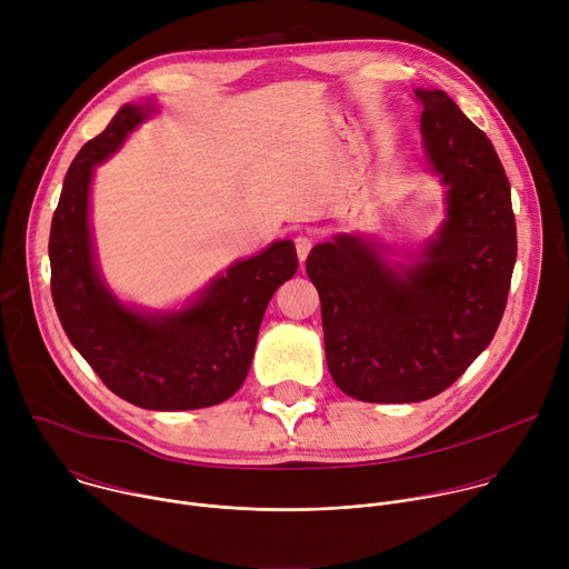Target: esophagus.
I'll list each match as a JSON object with an SVG mask.
<instances>
[{
    "instance_id": "34e87169",
    "label": "esophagus",
    "mask_w": 569,
    "mask_h": 569,
    "mask_svg": "<svg viewBox=\"0 0 569 569\" xmlns=\"http://www.w3.org/2000/svg\"><path fill=\"white\" fill-rule=\"evenodd\" d=\"M310 248H312V238H310L308 233H299V236L295 238V250H297L299 261H306Z\"/></svg>"
}]
</instances>
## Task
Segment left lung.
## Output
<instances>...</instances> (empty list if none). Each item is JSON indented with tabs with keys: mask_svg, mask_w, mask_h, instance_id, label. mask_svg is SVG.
I'll list each match as a JSON object with an SVG mask.
<instances>
[{
	"mask_svg": "<svg viewBox=\"0 0 569 569\" xmlns=\"http://www.w3.org/2000/svg\"><path fill=\"white\" fill-rule=\"evenodd\" d=\"M421 132L448 184V220L423 259L393 272L358 236L315 246L336 385L365 402H419L448 389L491 345L518 254L511 187L486 137L441 90H417Z\"/></svg>",
	"mask_w": 569,
	"mask_h": 569,
	"instance_id": "left-lung-1",
	"label": "left lung"
}]
</instances>
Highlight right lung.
I'll return each mask as SVG.
<instances>
[{
	"mask_svg": "<svg viewBox=\"0 0 569 569\" xmlns=\"http://www.w3.org/2000/svg\"><path fill=\"white\" fill-rule=\"evenodd\" d=\"M148 112L121 108L71 161L49 233L51 297L69 342L110 391L146 410H200L246 382L263 312L299 261L292 242L279 240L231 266L182 312L150 317L121 306L94 268L88 193L94 167Z\"/></svg>",
	"mask_w": 569,
	"mask_h": 569,
	"instance_id": "add662e5",
	"label": "right lung"
}]
</instances>
